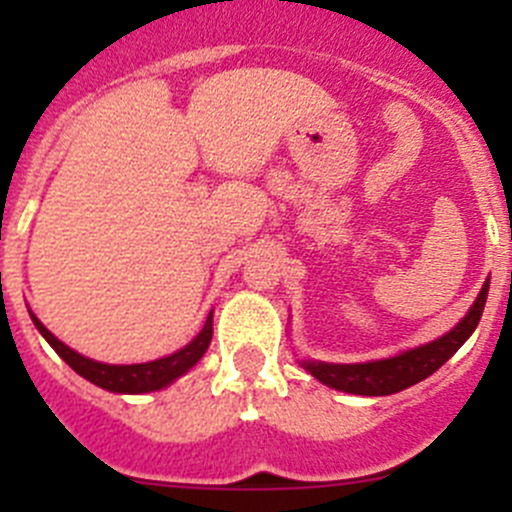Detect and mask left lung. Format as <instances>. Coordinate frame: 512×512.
<instances>
[{
    "label": "left lung",
    "mask_w": 512,
    "mask_h": 512,
    "mask_svg": "<svg viewBox=\"0 0 512 512\" xmlns=\"http://www.w3.org/2000/svg\"><path fill=\"white\" fill-rule=\"evenodd\" d=\"M490 282H485L480 294L468 309L466 317L456 324L448 334H443L436 342H428L423 347L409 349L389 359L366 361V364H327V361H302L304 369L319 379L322 384L332 386L337 391L359 396H389L396 391H404L418 381L428 379L433 371L441 369L458 349L463 347L468 337L476 332L480 314H483L485 299H488Z\"/></svg>",
    "instance_id": "left-lung-1"
}]
</instances>
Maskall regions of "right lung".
<instances>
[{
    "label": "right lung",
    "instance_id": "add662e5",
    "mask_svg": "<svg viewBox=\"0 0 512 512\" xmlns=\"http://www.w3.org/2000/svg\"><path fill=\"white\" fill-rule=\"evenodd\" d=\"M32 322L41 332V337L54 347V352L59 354L76 374H81L84 379H89L91 384L101 386V389L116 391V394H146V391L163 389L170 381H175L178 376H183L185 371L193 369V366L203 359V354L208 352L210 339H213V312H210L198 337H195L188 347L180 349V352L163 356V359L156 361H148V364H101V361L86 359V356H81L79 352L66 347L64 342H59L34 314Z\"/></svg>",
    "mask_w": 512,
    "mask_h": 512
}]
</instances>
